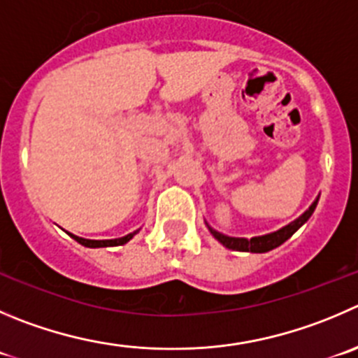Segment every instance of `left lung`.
I'll return each instance as SVG.
<instances>
[{"mask_svg":"<svg viewBox=\"0 0 358 358\" xmlns=\"http://www.w3.org/2000/svg\"><path fill=\"white\" fill-rule=\"evenodd\" d=\"M316 203H318V199L313 202V206L309 207L308 210H306L304 214H302L301 217H297L295 221H292L290 224H287V227H283L281 230H278V232H272V234H267V236H262V237H253V239H243V237H228V236H223V234L216 232V230H213V228L209 227L210 234H213L214 237H216L217 241H220L221 244H223L224 248H228V250H236V251H251V253H265V251H271L274 250V248L281 246V244L285 243V241L290 239L292 236H294L295 232H297L299 228L302 227V224L306 223V221L311 217V214L315 213V207Z\"/></svg>","mask_w":358,"mask_h":358,"instance_id":"8db88e82","label":"left lung"}]
</instances>
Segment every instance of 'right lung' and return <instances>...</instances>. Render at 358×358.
<instances>
[{"mask_svg":"<svg viewBox=\"0 0 358 358\" xmlns=\"http://www.w3.org/2000/svg\"><path fill=\"white\" fill-rule=\"evenodd\" d=\"M135 234H137V232L128 234V236L121 237V239H110V241H90V239H83V237L73 236V234H70V236L73 237L77 243L83 244V246H86V248H107V246H122V244L128 243V241H130L131 237L135 236Z\"/></svg>","mask_w":358,"mask_h":358,"instance_id":"add662e5","label":"right lung"}]
</instances>
